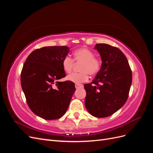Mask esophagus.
Listing matches in <instances>:
<instances>
[{
	"instance_id": "1",
	"label": "esophagus",
	"mask_w": 153,
	"mask_h": 153,
	"mask_svg": "<svg viewBox=\"0 0 153 153\" xmlns=\"http://www.w3.org/2000/svg\"><path fill=\"white\" fill-rule=\"evenodd\" d=\"M84 87V85H83L82 84H75L76 89H78V88H80V87Z\"/></svg>"
}]
</instances>
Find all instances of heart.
Here are the masks:
<instances>
[{"label":"heart","instance_id":"1","mask_svg":"<svg viewBox=\"0 0 153 153\" xmlns=\"http://www.w3.org/2000/svg\"><path fill=\"white\" fill-rule=\"evenodd\" d=\"M74 59L76 62H82L80 73H73L67 76V80L75 84L85 82L89 80L90 75H95L101 68V61L94 57V53L89 49L80 48L74 52ZM64 71L67 73H71L74 66V61L70 57L66 56L62 61Z\"/></svg>","mask_w":153,"mask_h":153}]
</instances>
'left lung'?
I'll use <instances>...</instances> for the list:
<instances>
[{
	"label": "left lung",
	"instance_id": "1",
	"mask_svg": "<svg viewBox=\"0 0 153 153\" xmlns=\"http://www.w3.org/2000/svg\"><path fill=\"white\" fill-rule=\"evenodd\" d=\"M101 59L100 70L90 84H84L85 105L96 117L112 115L125 104L132 82L128 60L119 48L109 45L96 44L94 48Z\"/></svg>",
	"mask_w": 153,
	"mask_h": 153
}]
</instances>
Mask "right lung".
Returning a JSON list of instances; mask_svg holds the SVG:
<instances>
[{"instance_id": "obj_1", "label": "right lung", "mask_w": 153, "mask_h": 153, "mask_svg": "<svg viewBox=\"0 0 153 153\" xmlns=\"http://www.w3.org/2000/svg\"><path fill=\"white\" fill-rule=\"evenodd\" d=\"M69 48L66 46L36 49L27 58L21 73V85L29 108L46 120L61 118L66 112L76 89L62 66ZM55 84V87L54 84Z\"/></svg>"}]
</instances>
